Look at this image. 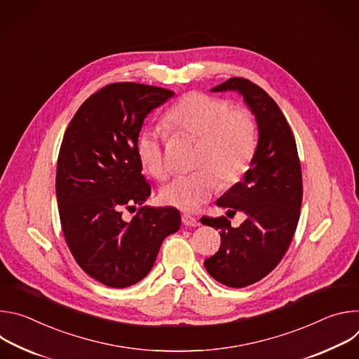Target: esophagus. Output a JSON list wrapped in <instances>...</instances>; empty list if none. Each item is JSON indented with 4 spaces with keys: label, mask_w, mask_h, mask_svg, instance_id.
I'll return each instance as SVG.
<instances>
[{
    "label": "esophagus",
    "mask_w": 359,
    "mask_h": 359,
    "mask_svg": "<svg viewBox=\"0 0 359 359\" xmlns=\"http://www.w3.org/2000/svg\"><path fill=\"white\" fill-rule=\"evenodd\" d=\"M182 222H183L184 226H189V227H197L200 224V222L196 217L190 216V215H183Z\"/></svg>",
    "instance_id": "1"
}]
</instances>
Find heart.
Returning a JSON list of instances; mask_svg holds the SVG:
<instances>
[{
    "instance_id": "obj_1",
    "label": "heart",
    "mask_w": 359,
    "mask_h": 359,
    "mask_svg": "<svg viewBox=\"0 0 359 359\" xmlns=\"http://www.w3.org/2000/svg\"><path fill=\"white\" fill-rule=\"evenodd\" d=\"M169 130L197 139L193 166L197 170L175 177L161 189L163 204L194 212L222 184L236 183L247 170L257 147V126L245 109H230L224 99L191 92L166 112ZM135 151L142 169L155 179H165L168 165L163 137L156 129L142 130Z\"/></svg>"
}]
</instances>
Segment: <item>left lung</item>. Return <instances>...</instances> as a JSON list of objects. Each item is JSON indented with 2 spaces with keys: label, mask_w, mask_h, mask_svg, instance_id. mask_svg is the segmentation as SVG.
<instances>
[{
  "label": "left lung",
  "mask_w": 359,
  "mask_h": 359,
  "mask_svg": "<svg viewBox=\"0 0 359 359\" xmlns=\"http://www.w3.org/2000/svg\"><path fill=\"white\" fill-rule=\"evenodd\" d=\"M210 90L238 92L259 129L243 180L216 201L227 212H243L245 220L236 229L224 216L200 220L220 230L222 237L219 251L204 260L208 273L227 287L243 288L270 274L292 240L302 201L301 165L291 128L264 89L244 78H230Z\"/></svg>",
  "instance_id": "1"
}]
</instances>
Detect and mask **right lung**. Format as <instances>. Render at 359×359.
I'll return each instance as SVG.
<instances>
[{
	"instance_id": "add662e5",
	"label": "right lung",
	"mask_w": 359,
	"mask_h": 359,
	"mask_svg": "<svg viewBox=\"0 0 359 359\" xmlns=\"http://www.w3.org/2000/svg\"><path fill=\"white\" fill-rule=\"evenodd\" d=\"M172 90L133 82L111 83L89 96L72 118L60 149L57 200L67 244L79 267L112 288L143 280L163 240L180 229L175 208L122 209L150 196L135 144L144 118Z\"/></svg>"
}]
</instances>
